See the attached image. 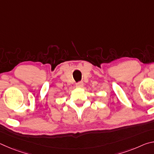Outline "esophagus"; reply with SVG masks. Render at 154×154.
I'll use <instances>...</instances> for the list:
<instances>
[{"instance_id": "34e87169", "label": "esophagus", "mask_w": 154, "mask_h": 154, "mask_svg": "<svg viewBox=\"0 0 154 154\" xmlns=\"http://www.w3.org/2000/svg\"><path fill=\"white\" fill-rule=\"evenodd\" d=\"M83 86V82H79L77 83L76 87H77V88H82Z\"/></svg>"}]
</instances>
